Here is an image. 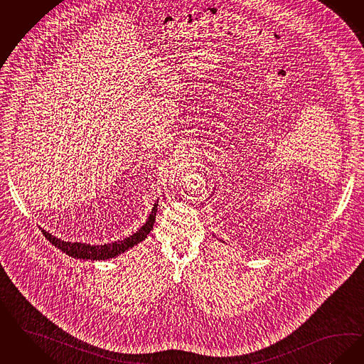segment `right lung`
<instances>
[{
  "label": "right lung",
  "mask_w": 364,
  "mask_h": 364,
  "mask_svg": "<svg viewBox=\"0 0 364 364\" xmlns=\"http://www.w3.org/2000/svg\"><path fill=\"white\" fill-rule=\"evenodd\" d=\"M157 205L159 202L154 204V207L151 208V213L149 215V218L146 220L145 225L130 237L122 240V241H115L111 244H104V245H89V244H81V242H66L62 241L57 237L47 233L46 230H42L44 237L54 245L58 247L59 250H62L63 253L72 256L74 259H82V260H107V259H112L117 257L120 253L129 250L130 247H135L136 244H139L141 241H144L147 234L151 232L153 225L156 222V215H157Z\"/></svg>",
  "instance_id": "1"
}]
</instances>
